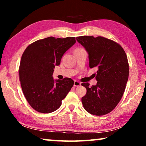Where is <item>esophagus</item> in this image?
Here are the masks:
<instances>
[{
  "mask_svg": "<svg viewBox=\"0 0 146 146\" xmlns=\"http://www.w3.org/2000/svg\"><path fill=\"white\" fill-rule=\"evenodd\" d=\"M80 84H81V83L79 82V81H78V80L74 81V86H75V87H77V86H80Z\"/></svg>",
  "mask_w": 146,
  "mask_h": 146,
  "instance_id": "34e87169",
  "label": "esophagus"
}]
</instances>
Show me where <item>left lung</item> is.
<instances>
[{"mask_svg": "<svg viewBox=\"0 0 146 146\" xmlns=\"http://www.w3.org/2000/svg\"><path fill=\"white\" fill-rule=\"evenodd\" d=\"M76 40L89 54L90 68H97V84L90 86L82 98L84 108L91 114L102 116L114 110L122 98L129 77V63L119 44L103 36H80Z\"/></svg>", "mask_w": 146, "mask_h": 146, "instance_id": "obj_1", "label": "left lung"}]
</instances>
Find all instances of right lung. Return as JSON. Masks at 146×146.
Returning a JSON list of instances; mask_svg holds the SVG:
<instances>
[{"mask_svg": "<svg viewBox=\"0 0 146 146\" xmlns=\"http://www.w3.org/2000/svg\"><path fill=\"white\" fill-rule=\"evenodd\" d=\"M76 42L75 37L49 36L27 47L22 55L19 69V80L26 99L39 113H49L60 107L74 84L70 78L55 82L53 68L60 64L68 49Z\"/></svg>", "mask_w": 146, "mask_h": 146, "instance_id": "right-lung-1", "label": "right lung"}]
</instances>
